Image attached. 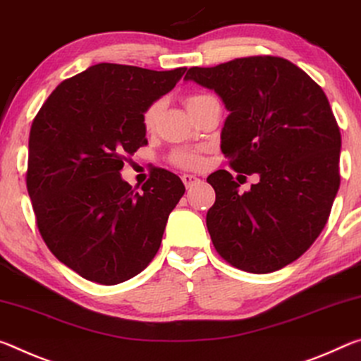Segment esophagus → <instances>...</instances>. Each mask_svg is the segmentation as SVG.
<instances>
[{
    "label": "esophagus",
    "mask_w": 361,
    "mask_h": 361,
    "mask_svg": "<svg viewBox=\"0 0 361 361\" xmlns=\"http://www.w3.org/2000/svg\"><path fill=\"white\" fill-rule=\"evenodd\" d=\"M180 179H182V182H184L185 187H192V185L198 184V182H200L198 177L193 176V174H182Z\"/></svg>",
    "instance_id": "obj_1"
}]
</instances>
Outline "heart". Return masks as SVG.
<instances>
[{
    "mask_svg": "<svg viewBox=\"0 0 361 361\" xmlns=\"http://www.w3.org/2000/svg\"><path fill=\"white\" fill-rule=\"evenodd\" d=\"M209 97L211 96H208V94H192V96L185 97V105L188 111L192 114L200 104L204 102V100ZM159 110H161V104H159L158 100L157 102H152L149 107L144 110V114H142V125H144L145 131H152V129L155 128ZM169 161L173 163L174 166L184 169H200L204 163L202 152L198 149H193V147H179V149L173 150L169 155Z\"/></svg>",
    "mask_w": 361,
    "mask_h": 361,
    "instance_id": "1",
    "label": "heart"
}]
</instances>
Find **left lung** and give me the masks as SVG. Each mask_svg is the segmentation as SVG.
<instances>
[{
  "instance_id": "obj_1",
  "label": "left lung",
  "mask_w": 361,
  "mask_h": 361,
  "mask_svg": "<svg viewBox=\"0 0 361 361\" xmlns=\"http://www.w3.org/2000/svg\"><path fill=\"white\" fill-rule=\"evenodd\" d=\"M185 80L219 94L230 111L224 155L236 173L259 176L245 193L226 169L208 176L216 192L206 214L212 245L250 274L283 269L314 245L339 190L341 133L326 94L275 56L192 67Z\"/></svg>"
}]
</instances>
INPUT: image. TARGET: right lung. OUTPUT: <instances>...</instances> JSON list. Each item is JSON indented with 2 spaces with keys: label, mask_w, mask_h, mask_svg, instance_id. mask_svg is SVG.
Returning a JSON list of instances; mask_svg holds the SVG:
<instances>
[{
  "label": "right lung",
  "mask_w": 361,
  "mask_h": 361,
  "mask_svg": "<svg viewBox=\"0 0 361 361\" xmlns=\"http://www.w3.org/2000/svg\"><path fill=\"white\" fill-rule=\"evenodd\" d=\"M185 70L92 65L62 81L35 116L27 190L37 226L49 251L82 279L118 285L159 250L185 187L157 168L137 193L120 171L147 144L144 110Z\"/></svg>",
  "instance_id": "add662e5"
}]
</instances>
